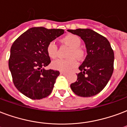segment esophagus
Here are the masks:
<instances>
[{"label": "esophagus", "instance_id": "1", "mask_svg": "<svg viewBox=\"0 0 127 127\" xmlns=\"http://www.w3.org/2000/svg\"><path fill=\"white\" fill-rule=\"evenodd\" d=\"M60 75H62V76H66L67 74L65 73V72H60Z\"/></svg>", "mask_w": 127, "mask_h": 127}]
</instances>
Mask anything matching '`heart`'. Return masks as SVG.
Instances as JSON below:
<instances>
[{"label":"heart","mask_w":127,"mask_h":127,"mask_svg":"<svg viewBox=\"0 0 127 127\" xmlns=\"http://www.w3.org/2000/svg\"><path fill=\"white\" fill-rule=\"evenodd\" d=\"M63 43L69 47L67 52V59H58L51 63V66L53 69L67 72L77 66L78 63L75 58L78 60L82 59L84 56V51L81 48L82 43L80 38L74 34H68L61 39ZM46 52L49 58L54 59L58 55V47L54 41H50L47 45Z\"/></svg>","instance_id":"b5f03b06"}]
</instances>
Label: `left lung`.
Instances as JSON below:
<instances>
[{"label": "left lung", "instance_id": "1", "mask_svg": "<svg viewBox=\"0 0 127 127\" xmlns=\"http://www.w3.org/2000/svg\"><path fill=\"white\" fill-rule=\"evenodd\" d=\"M84 41L87 56L77 74V81L70 87L81 97H90L104 88L114 70V51L106 37L90 29L67 30Z\"/></svg>", "mask_w": 127, "mask_h": 127}]
</instances>
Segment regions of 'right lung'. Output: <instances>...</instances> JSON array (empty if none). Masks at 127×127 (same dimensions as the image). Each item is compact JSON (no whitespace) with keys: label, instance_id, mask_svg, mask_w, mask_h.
Instances as JSON below:
<instances>
[{"label":"right lung","instance_id":"1","mask_svg":"<svg viewBox=\"0 0 127 127\" xmlns=\"http://www.w3.org/2000/svg\"><path fill=\"white\" fill-rule=\"evenodd\" d=\"M64 33L60 29L32 27L12 45L8 67L14 85L27 97L40 100L52 92L60 71L43 68L51 62L46 47Z\"/></svg>","mask_w":127,"mask_h":127}]
</instances>
